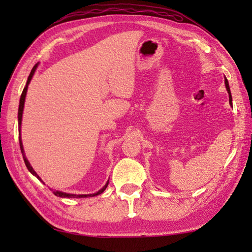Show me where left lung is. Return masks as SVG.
Returning a JSON list of instances; mask_svg holds the SVG:
<instances>
[{
	"label": "left lung",
	"mask_w": 252,
	"mask_h": 252,
	"mask_svg": "<svg viewBox=\"0 0 252 252\" xmlns=\"http://www.w3.org/2000/svg\"><path fill=\"white\" fill-rule=\"evenodd\" d=\"M224 84H225V89H227L228 94H229V103H230V105L232 106V96H231V92H230L229 83H228V80H227V78H225V76H224Z\"/></svg>",
	"instance_id": "obj_1"
}]
</instances>
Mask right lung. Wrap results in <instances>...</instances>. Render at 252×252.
Returning <instances> with one entry per match:
<instances>
[{"label":"right lung","instance_id":"obj_1","mask_svg":"<svg viewBox=\"0 0 252 252\" xmlns=\"http://www.w3.org/2000/svg\"><path fill=\"white\" fill-rule=\"evenodd\" d=\"M37 65H39V63H36V64L33 66V69H32V71H31V73H30L29 78H28L27 84H25V87H24V89H23L22 94H21L20 104H19V112H18V120H19V141H20V148H21V152H22V156H23L24 163H25V165H27L28 170H29L30 172H31V173L33 174L34 177H36L37 179H39V180H40L41 182H43V181H42V179L39 177V174H37L35 171H34L33 168H32V165L30 164V162L28 161L27 157H25V155H24V149H23V143H22V139H21V125H22V116H23V110H24L25 96H27L28 87H29L30 82H31V80H32V78H33L34 73H35V70H36ZM43 183H44V182H43ZM108 185H109V181L106 182V183H105V186H104L103 188H102V189H100L99 191H97V192H95V193H91V194H73V193L62 192V191H58V190H54V191H53V193H54L55 195H57V197H60V198H89V197H95V195H99V194H101L102 192H103V191L105 190V188L108 187Z\"/></svg>","mask_w":252,"mask_h":252}]
</instances>
